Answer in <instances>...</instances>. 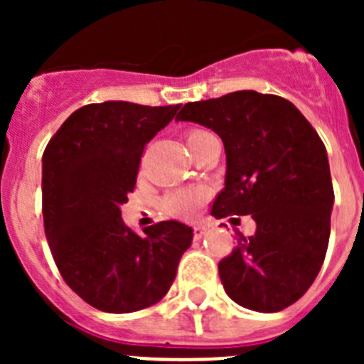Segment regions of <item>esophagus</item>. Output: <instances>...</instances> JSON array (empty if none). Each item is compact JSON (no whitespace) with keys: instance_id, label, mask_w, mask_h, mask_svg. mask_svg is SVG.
<instances>
[{"instance_id":"1","label":"esophagus","mask_w":364,"mask_h":364,"mask_svg":"<svg viewBox=\"0 0 364 364\" xmlns=\"http://www.w3.org/2000/svg\"><path fill=\"white\" fill-rule=\"evenodd\" d=\"M205 231H208V226L205 224H195V228H193V235H195V239H202L205 235Z\"/></svg>"}]
</instances>
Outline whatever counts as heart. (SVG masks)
Masks as SVG:
<instances>
[{
	"mask_svg": "<svg viewBox=\"0 0 364 364\" xmlns=\"http://www.w3.org/2000/svg\"><path fill=\"white\" fill-rule=\"evenodd\" d=\"M202 133H205V131H191L188 134V142ZM202 198H204L202 189H175V191L167 193L166 197H164L162 205L164 210L169 215H173V217L189 218L197 213Z\"/></svg>",
	"mask_w": 364,
	"mask_h": 364,
	"instance_id": "heart-1",
	"label": "heart"
}]
</instances>
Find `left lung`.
<instances>
[{"mask_svg":"<svg viewBox=\"0 0 364 364\" xmlns=\"http://www.w3.org/2000/svg\"><path fill=\"white\" fill-rule=\"evenodd\" d=\"M176 122L215 131L226 182L211 215H252L257 231L218 262L226 294L253 311H281L306 294L330 239L333 188L326 147L291 102L237 91L189 102Z\"/></svg>","mask_w":364,"mask_h":364,"instance_id":"1","label":"left lung"}]
</instances>
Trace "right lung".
I'll use <instances>...</instances> for the list:
<instances>
[{"label":"right lung","instance_id":"right-lung-1","mask_svg":"<svg viewBox=\"0 0 364 364\" xmlns=\"http://www.w3.org/2000/svg\"><path fill=\"white\" fill-rule=\"evenodd\" d=\"M180 105L89 104L74 111L41 160L45 237L63 281L91 306L129 314L169 291L193 228L159 222L142 235L122 220L140 156Z\"/></svg>","mask_w":364,"mask_h":364}]
</instances>
